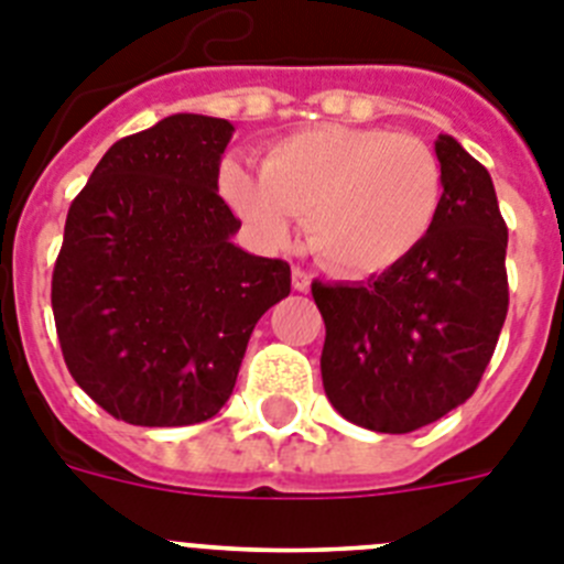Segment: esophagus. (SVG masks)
<instances>
[{
    "instance_id": "34e87169",
    "label": "esophagus",
    "mask_w": 564,
    "mask_h": 564,
    "mask_svg": "<svg viewBox=\"0 0 564 564\" xmlns=\"http://www.w3.org/2000/svg\"><path fill=\"white\" fill-rule=\"evenodd\" d=\"M311 282H313L311 273L302 271V268H293V288H296L299 293L311 291Z\"/></svg>"
}]
</instances>
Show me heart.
Here are the masks:
<instances>
[{"label": "heart", "mask_w": 564, "mask_h": 564, "mask_svg": "<svg viewBox=\"0 0 564 564\" xmlns=\"http://www.w3.org/2000/svg\"><path fill=\"white\" fill-rule=\"evenodd\" d=\"M223 194L265 246H285L302 217L318 262L364 279L401 265L432 231L443 166L417 134L327 123L273 143L259 174L226 163Z\"/></svg>", "instance_id": "b5f03b06"}]
</instances>
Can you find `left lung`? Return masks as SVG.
<instances>
[{
  "mask_svg": "<svg viewBox=\"0 0 564 564\" xmlns=\"http://www.w3.org/2000/svg\"><path fill=\"white\" fill-rule=\"evenodd\" d=\"M443 200L401 265L356 285L313 282L322 383L341 417L406 435L471 398L508 313V228L486 166L437 134Z\"/></svg>",
  "mask_w": 564,
  "mask_h": 564,
  "instance_id": "8db88e82",
  "label": "left lung"
}]
</instances>
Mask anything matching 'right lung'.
Returning <instances> with one entry per match:
<instances>
[{"label": "right lung", "instance_id": "obj_1", "mask_svg": "<svg viewBox=\"0 0 564 564\" xmlns=\"http://www.w3.org/2000/svg\"><path fill=\"white\" fill-rule=\"evenodd\" d=\"M234 127L177 112L107 149L67 212L53 316L69 376L132 426L214 417L291 265L234 246L217 194Z\"/></svg>", "mask_w": 564, "mask_h": 564}]
</instances>
